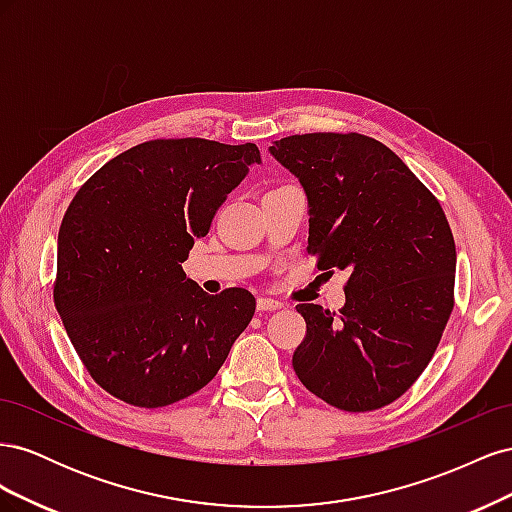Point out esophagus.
Instances as JSON below:
<instances>
[{
	"mask_svg": "<svg viewBox=\"0 0 512 512\" xmlns=\"http://www.w3.org/2000/svg\"><path fill=\"white\" fill-rule=\"evenodd\" d=\"M284 303L277 301V299H271V297H260L258 299V309L260 312H273V309H282Z\"/></svg>",
	"mask_w": 512,
	"mask_h": 512,
	"instance_id": "1",
	"label": "esophagus"
}]
</instances>
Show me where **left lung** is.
<instances>
[{"label": "left lung", "instance_id": "obj_1", "mask_svg": "<svg viewBox=\"0 0 512 512\" xmlns=\"http://www.w3.org/2000/svg\"><path fill=\"white\" fill-rule=\"evenodd\" d=\"M269 151L303 185L318 269L350 273L339 314L297 305L307 333L292 354L294 374L339 410L389 406L423 374L453 312L457 252L446 215L365 134H294Z\"/></svg>", "mask_w": 512, "mask_h": 512}]
</instances>
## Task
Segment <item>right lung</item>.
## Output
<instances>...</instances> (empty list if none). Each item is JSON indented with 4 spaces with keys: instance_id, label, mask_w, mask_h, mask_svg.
Instances as JSON below:
<instances>
[{
    "instance_id": "add662e5",
    "label": "right lung",
    "mask_w": 512,
    "mask_h": 512,
    "mask_svg": "<svg viewBox=\"0 0 512 512\" xmlns=\"http://www.w3.org/2000/svg\"><path fill=\"white\" fill-rule=\"evenodd\" d=\"M252 164H260L254 143L158 138L106 162L72 198L53 299L106 393L162 408L203 389L224 365L254 316V294H207L181 262Z\"/></svg>"
}]
</instances>
